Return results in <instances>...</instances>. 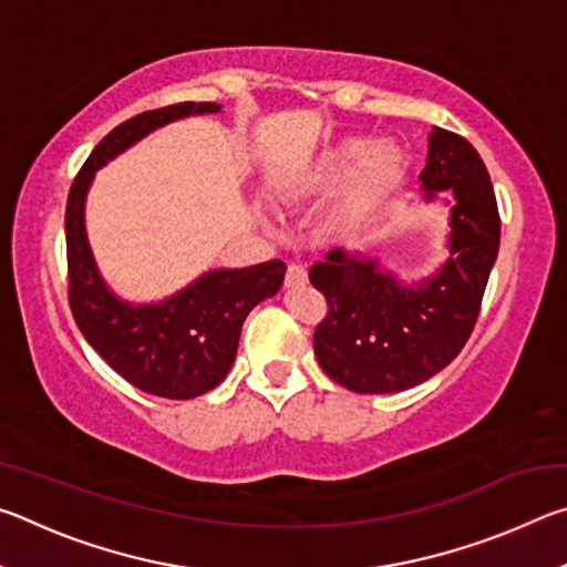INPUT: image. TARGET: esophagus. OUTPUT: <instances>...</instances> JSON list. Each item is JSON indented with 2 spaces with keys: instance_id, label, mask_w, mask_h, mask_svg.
Wrapping results in <instances>:
<instances>
[{
  "instance_id": "1",
  "label": "esophagus",
  "mask_w": 567,
  "mask_h": 567,
  "mask_svg": "<svg viewBox=\"0 0 567 567\" xmlns=\"http://www.w3.org/2000/svg\"><path fill=\"white\" fill-rule=\"evenodd\" d=\"M285 282H287V287H302V285H307V270H305L302 265H290V267H287Z\"/></svg>"
}]
</instances>
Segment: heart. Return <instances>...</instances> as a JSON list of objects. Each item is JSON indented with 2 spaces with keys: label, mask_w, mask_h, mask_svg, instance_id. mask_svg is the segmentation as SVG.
I'll use <instances>...</instances> for the list:
<instances>
[{
  "label": "heart",
  "mask_w": 567,
  "mask_h": 567,
  "mask_svg": "<svg viewBox=\"0 0 567 567\" xmlns=\"http://www.w3.org/2000/svg\"><path fill=\"white\" fill-rule=\"evenodd\" d=\"M402 157L392 145L382 142V145L364 150L362 142L352 140L328 152L310 169L302 185L307 189H332L348 179L340 205V219L352 225L375 213V207L395 185Z\"/></svg>",
  "instance_id": "obj_1"
}]
</instances>
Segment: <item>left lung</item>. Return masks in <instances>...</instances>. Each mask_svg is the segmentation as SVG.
<instances>
[{
  "instance_id": "1",
  "label": "left lung",
  "mask_w": 567,
  "mask_h": 567,
  "mask_svg": "<svg viewBox=\"0 0 567 567\" xmlns=\"http://www.w3.org/2000/svg\"><path fill=\"white\" fill-rule=\"evenodd\" d=\"M427 203L450 192L447 260L402 282L378 260L334 247L310 267L328 300L315 354L328 378L360 395L400 392L437 375L465 348L501 247V215L483 159L465 137L435 127L420 172Z\"/></svg>"
}]
</instances>
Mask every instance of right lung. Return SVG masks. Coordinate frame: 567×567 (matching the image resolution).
<instances>
[{
  "label": "right lung",
  "instance_id": "obj_1",
  "mask_svg": "<svg viewBox=\"0 0 567 567\" xmlns=\"http://www.w3.org/2000/svg\"><path fill=\"white\" fill-rule=\"evenodd\" d=\"M219 110L215 102H179L122 122L92 150L66 197V272L76 328L114 372L157 398H197L227 378L243 322L257 302L277 295L287 267L270 260L239 270H209L162 302L132 305L102 280L84 227V203L94 172L134 142L189 114Z\"/></svg>",
  "mask_w": 567,
  "mask_h": 567
}]
</instances>
